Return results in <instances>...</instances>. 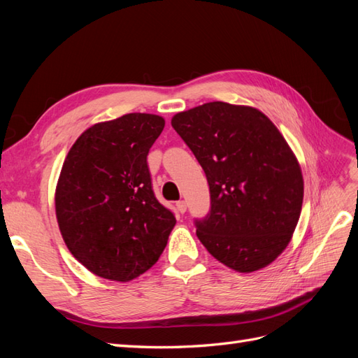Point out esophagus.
Masks as SVG:
<instances>
[{"label":"esophagus","instance_id":"esophagus-1","mask_svg":"<svg viewBox=\"0 0 358 358\" xmlns=\"http://www.w3.org/2000/svg\"><path fill=\"white\" fill-rule=\"evenodd\" d=\"M176 209H178L179 213H185V212H187V203L183 201V200L178 201V203H176Z\"/></svg>","mask_w":358,"mask_h":358}]
</instances>
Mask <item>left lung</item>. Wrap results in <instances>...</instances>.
I'll use <instances>...</instances> for the list:
<instances>
[{
	"label": "left lung",
	"mask_w": 358,
	"mask_h": 358,
	"mask_svg": "<svg viewBox=\"0 0 358 358\" xmlns=\"http://www.w3.org/2000/svg\"><path fill=\"white\" fill-rule=\"evenodd\" d=\"M171 127L209 182L210 212L196 222L200 242L236 272L273 263L303 203L300 164L276 125L255 107L212 101L176 113Z\"/></svg>",
	"instance_id": "obj_1"
}]
</instances>
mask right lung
Masks as SVG:
<instances>
[{
  "label": "right lung",
  "mask_w": 358,
  "mask_h": 358,
  "mask_svg": "<svg viewBox=\"0 0 358 358\" xmlns=\"http://www.w3.org/2000/svg\"><path fill=\"white\" fill-rule=\"evenodd\" d=\"M164 125L152 113L94 124L64 159L58 227L69 251L95 276L129 282L164 251L176 218L155 199L146 162Z\"/></svg>",
  "instance_id": "add662e5"
}]
</instances>
